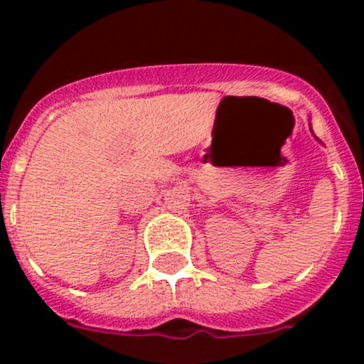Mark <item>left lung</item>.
Segmentation results:
<instances>
[{
    "mask_svg": "<svg viewBox=\"0 0 364 364\" xmlns=\"http://www.w3.org/2000/svg\"><path fill=\"white\" fill-rule=\"evenodd\" d=\"M310 130H311V128H310Z\"/></svg>",
    "mask_w": 364,
    "mask_h": 364,
    "instance_id": "obj_1",
    "label": "left lung"
}]
</instances>
